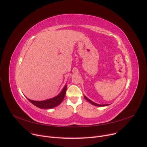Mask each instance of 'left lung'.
Here are the masks:
<instances>
[{
    "mask_svg": "<svg viewBox=\"0 0 147 147\" xmlns=\"http://www.w3.org/2000/svg\"><path fill=\"white\" fill-rule=\"evenodd\" d=\"M84 97H85V98L88 101V102H89V103H90L91 104H92V105H94V106H99V107H101V106H108V105H99V104H97V103H94V101H91V100H89L88 98H87L86 96H84Z\"/></svg>",
    "mask_w": 147,
    "mask_h": 147,
    "instance_id": "left-lung-1",
    "label": "left lung"
}]
</instances>
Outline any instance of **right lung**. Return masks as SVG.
<instances>
[{
    "label": "right lung",
    "mask_w": 147,
    "mask_h": 147,
    "mask_svg": "<svg viewBox=\"0 0 147 147\" xmlns=\"http://www.w3.org/2000/svg\"><path fill=\"white\" fill-rule=\"evenodd\" d=\"M67 85H65V86L63 88L62 90L58 95H56V97L53 98L47 99L46 100L35 101L30 100L27 97L26 98L31 103H32L35 106L40 108V109H52V108L59 105L62 103V101L65 97L67 91Z\"/></svg>",
    "instance_id": "right-lung-1"
}]
</instances>
